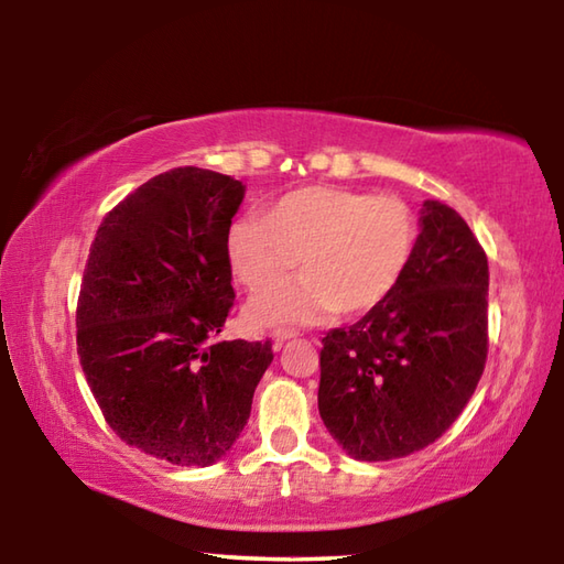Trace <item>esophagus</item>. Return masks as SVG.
<instances>
[{
  "label": "esophagus",
  "mask_w": 564,
  "mask_h": 564,
  "mask_svg": "<svg viewBox=\"0 0 564 564\" xmlns=\"http://www.w3.org/2000/svg\"><path fill=\"white\" fill-rule=\"evenodd\" d=\"M295 336H299V330H295V328H275V330H273V340H275V346H281L283 340L295 338Z\"/></svg>",
  "instance_id": "obj_1"
}]
</instances>
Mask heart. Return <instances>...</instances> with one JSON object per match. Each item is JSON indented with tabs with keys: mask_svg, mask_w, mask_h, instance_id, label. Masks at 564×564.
<instances>
[{
	"mask_svg": "<svg viewBox=\"0 0 564 564\" xmlns=\"http://www.w3.org/2000/svg\"><path fill=\"white\" fill-rule=\"evenodd\" d=\"M417 214L395 194L340 186L291 191L228 228L226 256L248 293L273 289L301 261V279L251 305L259 323H316L366 313L403 281L417 246Z\"/></svg>",
	"mask_w": 564,
	"mask_h": 564,
	"instance_id": "b5f03b06",
	"label": "heart"
}]
</instances>
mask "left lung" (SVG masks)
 Instances as JSON below:
<instances>
[{"label": "left lung", "mask_w": 564, "mask_h": 564, "mask_svg": "<svg viewBox=\"0 0 564 564\" xmlns=\"http://www.w3.org/2000/svg\"><path fill=\"white\" fill-rule=\"evenodd\" d=\"M403 281L321 348L318 410L356 460L435 443L473 398L488 360V256L465 218L425 202Z\"/></svg>", "instance_id": "8db88e82"}]
</instances>
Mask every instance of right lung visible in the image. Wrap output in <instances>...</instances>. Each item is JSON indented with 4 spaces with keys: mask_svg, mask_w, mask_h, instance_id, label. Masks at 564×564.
Returning <instances> with one entry per match:
<instances>
[{
    "mask_svg": "<svg viewBox=\"0 0 564 564\" xmlns=\"http://www.w3.org/2000/svg\"><path fill=\"white\" fill-rule=\"evenodd\" d=\"M243 186L164 171L104 216L76 303V352L123 443L171 465H212L241 435L271 340H221L236 303L226 256Z\"/></svg>",
    "mask_w": 564,
    "mask_h": 564,
    "instance_id": "obj_1",
    "label": "right lung"
}]
</instances>
